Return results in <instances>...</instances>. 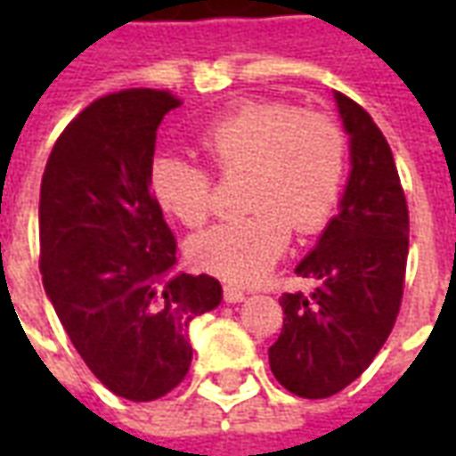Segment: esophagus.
<instances>
[{"mask_svg": "<svg viewBox=\"0 0 456 456\" xmlns=\"http://www.w3.org/2000/svg\"><path fill=\"white\" fill-rule=\"evenodd\" d=\"M247 297V290L239 286H224V300L227 303H241Z\"/></svg>", "mask_w": 456, "mask_h": 456, "instance_id": "obj_1", "label": "esophagus"}]
</instances>
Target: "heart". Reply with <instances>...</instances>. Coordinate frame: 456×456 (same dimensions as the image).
I'll return each instance as SVG.
<instances>
[{
  "instance_id": "obj_1",
  "label": "heart",
  "mask_w": 456,
  "mask_h": 456,
  "mask_svg": "<svg viewBox=\"0 0 456 456\" xmlns=\"http://www.w3.org/2000/svg\"><path fill=\"white\" fill-rule=\"evenodd\" d=\"M200 149L222 175L247 170L248 215L219 222L190 239L202 271L234 283H256L286 251L290 229L307 237L335 215L346 178V139L332 117L297 112L273 100H248L200 131ZM151 192L185 227L212 212V173L180 156H160Z\"/></svg>"
}]
</instances>
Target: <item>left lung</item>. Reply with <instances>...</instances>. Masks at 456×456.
Wrapping results in <instances>:
<instances>
[{"mask_svg":"<svg viewBox=\"0 0 456 456\" xmlns=\"http://www.w3.org/2000/svg\"><path fill=\"white\" fill-rule=\"evenodd\" d=\"M352 136V173L339 215L296 273L310 296L283 293V330L268 349L276 381L300 398H330L356 381L401 310L408 264V202L391 146L371 114L335 93Z\"/></svg>","mask_w":456,"mask_h":456,"instance_id":"1","label":"left lung"}]
</instances>
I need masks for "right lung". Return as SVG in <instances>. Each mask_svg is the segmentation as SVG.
I'll return each instance as SVG.
<instances>
[{
  "label": "right lung",
  "mask_w": 456,
  "mask_h": 456,
  "mask_svg": "<svg viewBox=\"0 0 456 456\" xmlns=\"http://www.w3.org/2000/svg\"><path fill=\"white\" fill-rule=\"evenodd\" d=\"M168 90L131 87L85 107L41 180V276L87 369L112 393L156 401L192 362L188 325L222 300L217 278L173 273L178 241L151 192Z\"/></svg>",
  "instance_id": "right-lung-1"
}]
</instances>
